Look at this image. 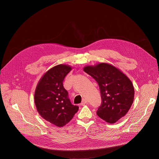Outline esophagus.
<instances>
[{
	"label": "esophagus",
	"mask_w": 159,
	"mask_h": 159,
	"mask_svg": "<svg viewBox=\"0 0 159 159\" xmlns=\"http://www.w3.org/2000/svg\"><path fill=\"white\" fill-rule=\"evenodd\" d=\"M87 102H88V101H87L86 99H83L82 102L80 103V105H81V106H84V105H85Z\"/></svg>",
	"instance_id": "obj_1"
}]
</instances>
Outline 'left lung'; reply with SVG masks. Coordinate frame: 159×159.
<instances>
[{
	"instance_id": "1",
	"label": "left lung",
	"mask_w": 159,
	"mask_h": 159,
	"mask_svg": "<svg viewBox=\"0 0 159 159\" xmlns=\"http://www.w3.org/2000/svg\"><path fill=\"white\" fill-rule=\"evenodd\" d=\"M84 71L98 83L102 104L97 115L113 124L127 114L134 100L135 90L130 79L115 66L106 62L86 66Z\"/></svg>"
}]
</instances>
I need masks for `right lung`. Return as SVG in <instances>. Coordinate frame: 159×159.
<instances>
[{
	"label": "right lung",
	"instance_id": "right-lung-1",
	"mask_svg": "<svg viewBox=\"0 0 159 159\" xmlns=\"http://www.w3.org/2000/svg\"><path fill=\"white\" fill-rule=\"evenodd\" d=\"M72 67L58 64L47 71L40 78L35 88L34 101L39 115L57 127L68 123L79 110L71 104L63 80Z\"/></svg>",
	"mask_w": 159,
	"mask_h": 159
}]
</instances>
